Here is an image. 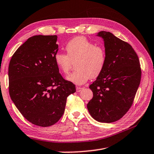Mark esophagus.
I'll use <instances>...</instances> for the list:
<instances>
[{
    "mask_svg": "<svg viewBox=\"0 0 154 154\" xmlns=\"http://www.w3.org/2000/svg\"><path fill=\"white\" fill-rule=\"evenodd\" d=\"M83 89V88H82V87H77L76 91H77V92H80Z\"/></svg>",
    "mask_w": 154,
    "mask_h": 154,
    "instance_id": "1",
    "label": "esophagus"
}]
</instances>
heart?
<instances>
[{"label": "heart", "mask_w": 154, "mask_h": 154, "mask_svg": "<svg viewBox=\"0 0 154 154\" xmlns=\"http://www.w3.org/2000/svg\"><path fill=\"white\" fill-rule=\"evenodd\" d=\"M65 49L67 54L56 53L54 60L58 71L64 75L69 73L75 63L77 70L66 77L69 82L82 85L102 73L106 62V50L102 45L95 44L88 38L79 36L69 40Z\"/></svg>", "instance_id": "1"}]
</instances>
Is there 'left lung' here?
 <instances>
[{
    "label": "left lung",
    "mask_w": 154,
    "mask_h": 154,
    "mask_svg": "<svg viewBox=\"0 0 154 154\" xmlns=\"http://www.w3.org/2000/svg\"><path fill=\"white\" fill-rule=\"evenodd\" d=\"M97 35L104 40L106 62L102 73L89 85L94 96L87 107L96 121L110 123L121 119L132 106L141 70L129 44L105 31Z\"/></svg>",
    "instance_id": "obj_1"
}]
</instances>
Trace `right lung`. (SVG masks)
Masks as SVG:
<instances>
[{"label":"right lung","mask_w":154,"mask_h":154,"mask_svg":"<svg viewBox=\"0 0 154 154\" xmlns=\"http://www.w3.org/2000/svg\"><path fill=\"white\" fill-rule=\"evenodd\" d=\"M57 35L32 36L14 53L9 65L12 101L25 119L40 127L59 121L75 85L63 79L54 60Z\"/></svg>","instance_id":"right-lung-1"}]
</instances>
